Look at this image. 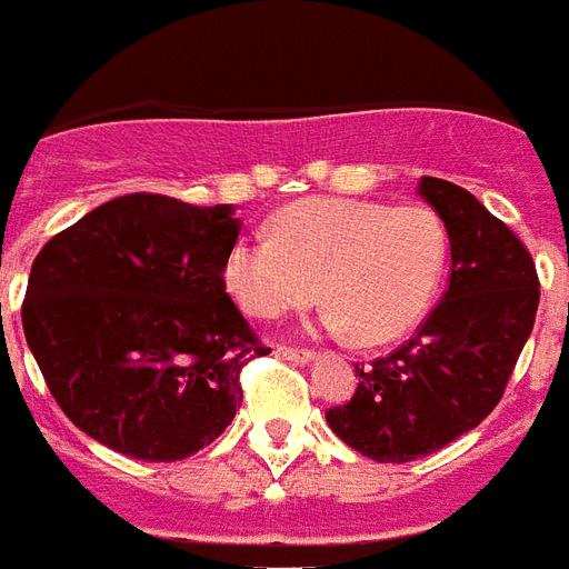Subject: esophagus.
<instances>
[{"mask_svg": "<svg viewBox=\"0 0 569 569\" xmlns=\"http://www.w3.org/2000/svg\"><path fill=\"white\" fill-rule=\"evenodd\" d=\"M277 355H280L283 361H292V363L313 361V352H310V349H292V346H277Z\"/></svg>", "mask_w": 569, "mask_h": 569, "instance_id": "esophagus-1", "label": "esophagus"}]
</instances>
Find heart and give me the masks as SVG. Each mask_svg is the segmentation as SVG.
Wrapping results in <instances>:
<instances>
[{
	"label": "heart",
	"mask_w": 569,
	"mask_h": 569,
	"mask_svg": "<svg viewBox=\"0 0 569 569\" xmlns=\"http://www.w3.org/2000/svg\"><path fill=\"white\" fill-rule=\"evenodd\" d=\"M448 232L427 206L319 197L283 208L271 236L229 247L223 283L253 319H277L319 298L325 325L385 346L415 331L439 295Z\"/></svg>",
	"instance_id": "b5f03b06"
}]
</instances>
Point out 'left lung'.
<instances>
[{
    "label": "left lung",
    "mask_w": 569,
    "mask_h": 569,
    "mask_svg": "<svg viewBox=\"0 0 569 569\" xmlns=\"http://www.w3.org/2000/svg\"><path fill=\"white\" fill-rule=\"evenodd\" d=\"M418 193L450 238V286L406 346L355 367L358 390L325 418L376 462H411L496 409L535 328L540 283L522 241L468 190L423 176Z\"/></svg>",
    "instance_id": "8db88e82"
}]
</instances>
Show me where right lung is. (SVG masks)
<instances>
[{"label": "right lung", "mask_w": 569, "mask_h": 569, "mask_svg": "<svg viewBox=\"0 0 569 569\" xmlns=\"http://www.w3.org/2000/svg\"><path fill=\"white\" fill-rule=\"evenodd\" d=\"M238 232L236 206L128 193L43 244L23 331L73 427L130 459L176 462L232 423L238 372L271 352L223 283Z\"/></svg>", "instance_id": "right-lung-1"}]
</instances>
